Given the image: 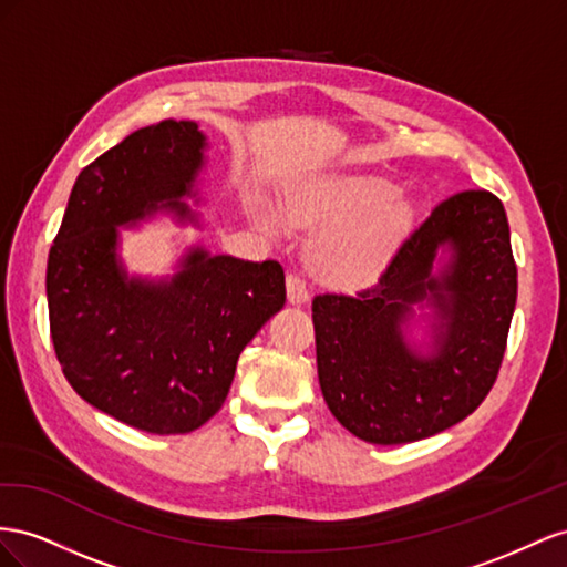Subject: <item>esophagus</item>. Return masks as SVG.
Returning <instances> with one entry per match:
<instances>
[{
  "instance_id": "esophagus-1",
  "label": "esophagus",
  "mask_w": 567,
  "mask_h": 567,
  "mask_svg": "<svg viewBox=\"0 0 567 567\" xmlns=\"http://www.w3.org/2000/svg\"><path fill=\"white\" fill-rule=\"evenodd\" d=\"M287 301L301 306L309 301V285L301 278L299 272H289L287 275Z\"/></svg>"
}]
</instances>
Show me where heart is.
I'll use <instances>...</instances> for the list:
<instances>
[{
	"instance_id": "heart-1",
	"label": "heart",
	"mask_w": 567,
	"mask_h": 567,
	"mask_svg": "<svg viewBox=\"0 0 567 567\" xmlns=\"http://www.w3.org/2000/svg\"><path fill=\"white\" fill-rule=\"evenodd\" d=\"M394 199V187L378 177H309L287 192V214L299 225H334L311 247L322 278L353 285L373 275L409 230L411 208ZM256 220L272 228L275 216L256 204Z\"/></svg>"
}]
</instances>
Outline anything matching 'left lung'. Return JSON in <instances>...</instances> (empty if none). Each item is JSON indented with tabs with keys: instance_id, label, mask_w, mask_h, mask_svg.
Instances as JSON below:
<instances>
[{
	"instance_id": "left-lung-1",
	"label": "left lung",
	"mask_w": 567,
	"mask_h": 567,
	"mask_svg": "<svg viewBox=\"0 0 567 567\" xmlns=\"http://www.w3.org/2000/svg\"><path fill=\"white\" fill-rule=\"evenodd\" d=\"M449 246L442 274L433 256ZM517 299L504 204L465 189L432 208L375 285L313 299L318 380L328 409L370 444H409L461 423L496 382ZM413 302L433 306V353L400 326Z\"/></svg>"
}]
</instances>
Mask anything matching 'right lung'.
I'll return each mask as SVG.
<instances>
[{
	"instance_id": "obj_1",
	"label": "right lung",
	"mask_w": 567,
	"mask_h": 567,
	"mask_svg": "<svg viewBox=\"0 0 567 567\" xmlns=\"http://www.w3.org/2000/svg\"><path fill=\"white\" fill-rule=\"evenodd\" d=\"M206 137L194 121L140 127L80 171L47 261L63 375L94 409L152 434L202 427L230 392L241 349L285 306L278 261L189 249L171 280L127 278L118 225L192 194Z\"/></svg>"
}]
</instances>
